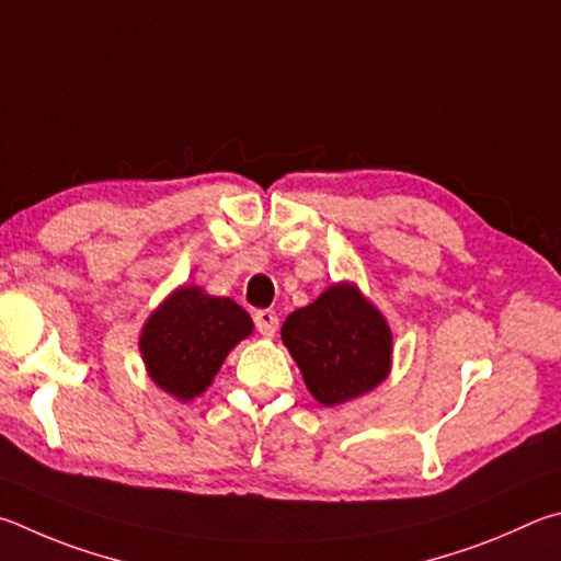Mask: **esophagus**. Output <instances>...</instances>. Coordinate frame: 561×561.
<instances>
[{"label":"esophagus","mask_w":561,"mask_h":561,"mask_svg":"<svg viewBox=\"0 0 561 561\" xmlns=\"http://www.w3.org/2000/svg\"><path fill=\"white\" fill-rule=\"evenodd\" d=\"M253 322L263 337H273L275 330H278V316L273 310H255Z\"/></svg>","instance_id":"34e87169"}]
</instances>
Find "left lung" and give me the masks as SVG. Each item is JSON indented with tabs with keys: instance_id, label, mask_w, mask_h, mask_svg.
Returning a JSON list of instances; mask_svg holds the SVG:
<instances>
[{
	"instance_id": "obj_1",
	"label": "left lung",
	"mask_w": 561,
	"mask_h": 561,
	"mask_svg": "<svg viewBox=\"0 0 561 561\" xmlns=\"http://www.w3.org/2000/svg\"><path fill=\"white\" fill-rule=\"evenodd\" d=\"M283 342L320 404L367 394L389 375L391 332L355 286H332L283 322Z\"/></svg>"
}]
</instances>
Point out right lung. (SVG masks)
<instances>
[{
    "instance_id": "add662e5",
    "label": "right lung",
    "mask_w": 561,
    "mask_h": 561,
    "mask_svg": "<svg viewBox=\"0 0 561 561\" xmlns=\"http://www.w3.org/2000/svg\"><path fill=\"white\" fill-rule=\"evenodd\" d=\"M253 322L229 298L202 288H180L152 312L140 337L147 371L176 399H194L211 385L236 342L249 337Z\"/></svg>"
}]
</instances>
